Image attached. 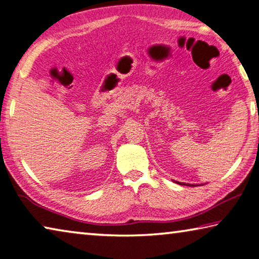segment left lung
<instances>
[{
  "instance_id": "8db88e82",
  "label": "left lung",
  "mask_w": 259,
  "mask_h": 259,
  "mask_svg": "<svg viewBox=\"0 0 259 259\" xmlns=\"http://www.w3.org/2000/svg\"><path fill=\"white\" fill-rule=\"evenodd\" d=\"M178 184H181V185H186V184H184V183H178ZM187 186H194V185H191V184H187Z\"/></svg>"
}]
</instances>
